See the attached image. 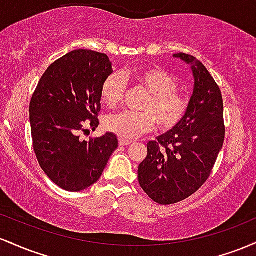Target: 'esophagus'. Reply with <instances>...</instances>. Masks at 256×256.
<instances>
[{"instance_id":"34e87169","label":"esophagus","mask_w":256,"mask_h":256,"mask_svg":"<svg viewBox=\"0 0 256 256\" xmlns=\"http://www.w3.org/2000/svg\"><path fill=\"white\" fill-rule=\"evenodd\" d=\"M133 142H130V140H126V139H122V138H120V146H128L130 145V144Z\"/></svg>"}]
</instances>
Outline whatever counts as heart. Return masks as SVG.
I'll return each instance as SVG.
<instances>
[{"label":"heart","mask_w":256,"mask_h":256,"mask_svg":"<svg viewBox=\"0 0 256 256\" xmlns=\"http://www.w3.org/2000/svg\"><path fill=\"white\" fill-rule=\"evenodd\" d=\"M124 76L142 84L150 93L142 110L144 112H122L112 114L105 120V128L126 140L136 139L156 127L170 130L176 127L188 112V102L178 92L176 80L162 68H138L127 71ZM126 82L122 74H111L102 84V100L108 108H114L122 100Z\"/></svg>","instance_id":"1"}]
</instances>
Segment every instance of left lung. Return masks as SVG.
<instances>
[{"label":"left lung","instance_id":"8db88e82","mask_svg":"<svg viewBox=\"0 0 256 256\" xmlns=\"http://www.w3.org/2000/svg\"><path fill=\"white\" fill-rule=\"evenodd\" d=\"M173 56L191 65L194 86L184 120L148 144V156L139 164L140 186L158 204H173L194 194L210 175L225 139L219 86L194 56Z\"/></svg>","mask_w":256,"mask_h":256}]
</instances>
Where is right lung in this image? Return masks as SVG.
<instances>
[{
    "instance_id": "1",
    "label": "right lung",
    "mask_w": 256,
    "mask_h": 256,
    "mask_svg": "<svg viewBox=\"0 0 256 256\" xmlns=\"http://www.w3.org/2000/svg\"><path fill=\"white\" fill-rule=\"evenodd\" d=\"M114 72L106 54L77 50L46 70L30 102L34 150L46 175L66 191L78 192L96 184L118 148L114 133L80 139L90 124L99 126L102 84Z\"/></svg>"
}]
</instances>
